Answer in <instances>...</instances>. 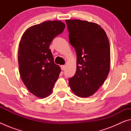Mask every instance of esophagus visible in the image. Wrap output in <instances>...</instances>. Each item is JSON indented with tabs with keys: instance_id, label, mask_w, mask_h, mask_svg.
<instances>
[{
	"instance_id": "1",
	"label": "esophagus",
	"mask_w": 131,
	"mask_h": 131,
	"mask_svg": "<svg viewBox=\"0 0 131 131\" xmlns=\"http://www.w3.org/2000/svg\"><path fill=\"white\" fill-rule=\"evenodd\" d=\"M65 65H61V69L62 70H65Z\"/></svg>"
}]
</instances>
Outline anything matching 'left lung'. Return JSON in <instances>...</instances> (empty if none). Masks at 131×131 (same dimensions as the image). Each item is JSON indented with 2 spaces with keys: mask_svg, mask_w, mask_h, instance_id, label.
Returning <instances> with one entry per match:
<instances>
[{
  "mask_svg": "<svg viewBox=\"0 0 131 131\" xmlns=\"http://www.w3.org/2000/svg\"><path fill=\"white\" fill-rule=\"evenodd\" d=\"M69 43L77 54L74 76L69 79L74 94L81 97L94 95L107 78L110 66V48L100 25L79 19H66Z\"/></svg>",
  "mask_w": 131,
  "mask_h": 131,
  "instance_id": "obj_1",
  "label": "left lung"
}]
</instances>
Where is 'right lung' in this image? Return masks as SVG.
<instances>
[{"instance_id":"1","label":"right lung","mask_w":131,"mask_h":131,"mask_svg":"<svg viewBox=\"0 0 131 131\" xmlns=\"http://www.w3.org/2000/svg\"><path fill=\"white\" fill-rule=\"evenodd\" d=\"M65 28L61 21H45L30 26L21 37L18 57L19 74L28 90L40 98L52 92L61 72L49 47Z\"/></svg>"}]
</instances>
